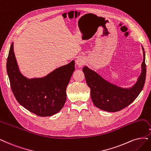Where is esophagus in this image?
<instances>
[{
    "label": "esophagus",
    "mask_w": 151,
    "mask_h": 151,
    "mask_svg": "<svg viewBox=\"0 0 151 151\" xmlns=\"http://www.w3.org/2000/svg\"><path fill=\"white\" fill-rule=\"evenodd\" d=\"M85 63V58H83L82 57H79L78 58H77L76 60V64L78 66H81Z\"/></svg>",
    "instance_id": "34e87169"
}]
</instances>
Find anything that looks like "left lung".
I'll list each match as a JSON object with an SVG mask.
<instances>
[{"label": "left lung", "mask_w": 151, "mask_h": 151, "mask_svg": "<svg viewBox=\"0 0 151 151\" xmlns=\"http://www.w3.org/2000/svg\"><path fill=\"white\" fill-rule=\"evenodd\" d=\"M142 46V45H141ZM143 52V61L141 73L132 86L123 88L111 83L99 75L97 72L85 66L83 68L88 86L91 90V98L93 104L101 110L107 112H117L131 104L141 92L146 75L145 52Z\"/></svg>", "instance_id": "obj_1"}]
</instances>
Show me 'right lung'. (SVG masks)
<instances>
[{
  "label": "right lung",
  "mask_w": 151,
  "mask_h": 151,
  "mask_svg": "<svg viewBox=\"0 0 151 151\" xmlns=\"http://www.w3.org/2000/svg\"><path fill=\"white\" fill-rule=\"evenodd\" d=\"M75 70V61L72 60L43 77L29 78L20 71L14 42L10 45L7 71L11 89L20 105L39 116H51L63 108L66 100V87Z\"/></svg>",
  "instance_id": "add662e5"
}]
</instances>
